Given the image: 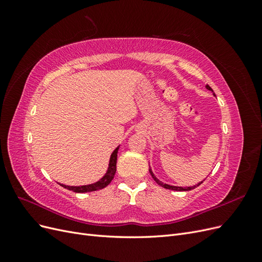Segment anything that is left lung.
<instances>
[{
    "label": "left lung",
    "mask_w": 262,
    "mask_h": 262,
    "mask_svg": "<svg viewBox=\"0 0 262 262\" xmlns=\"http://www.w3.org/2000/svg\"><path fill=\"white\" fill-rule=\"evenodd\" d=\"M207 89L209 90V91H212L213 92V90L211 89V87L209 86V85H207ZM149 172H150V175H152V177H153V179L157 182L158 185H160L161 187H163V188H166V189H169V190H175V191H189V190H192V189H194V188H196L198 186H200L203 181H201V182H199V184L198 185H195V186H192V187H186V188H184V187H175V186H169V185H166V184H163L162 181H160L158 180L155 176H154V173H153V171H152V169L149 168Z\"/></svg>",
    "instance_id": "obj_1"
}]
</instances>
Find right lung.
<instances>
[{"mask_svg": "<svg viewBox=\"0 0 262 262\" xmlns=\"http://www.w3.org/2000/svg\"><path fill=\"white\" fill-rule=\"evenodd\" d=\"M119 146L114 150L112 156H110V161H109V167L108 170L106 172V175L102 177L100 180H98L97 182L92 185H86V186H78V187H74V186H66V185H61L63 188H66L68 190H71L73 192H91V191H96V190H100L104 189L105 187H107L112 180L114 179V176L116 173V169H117V153H118Z\"/></svg>", "mask_w": 262, "mask_h": 262, "instance_id": "right-lung-1", "label": "right lung"}]
</instances>
